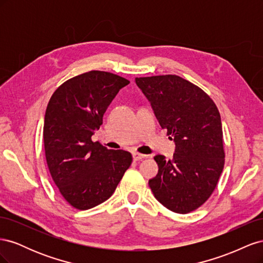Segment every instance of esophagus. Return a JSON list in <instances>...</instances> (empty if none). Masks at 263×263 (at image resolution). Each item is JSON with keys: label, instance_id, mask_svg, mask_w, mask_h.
I'll use <instances>...</instances> for the list:
<instances>
[{"label": "esophagus", "instance_id": "1", "mask_svg": "<svg viewBox=\"0 0 263 263\" xmlns=\"http://www.w3.org/2000/svg\"><path fill=\"white\" fill-rule=\"evenodd\" d=\"M133 158L135 161H138V160H142V159L147 158L146 155H142V154H139V153H134L133 154Z\"/></svg>", "mask_w": 263, "mask_h": 263}]
</instances>
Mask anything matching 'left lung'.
<instances>
[{"label":"left lung","instance_id":"8db88e82","mask_svg":"<svg viewBox=\"0 0 263 263\" xmlns=\"http://www.w3.org/2000/svg\"><path fill=\"white\" fill-rule=\"evenodd\" d=\"M159 124L176 141L171 160L158 155L149 186L164 208L187 214L209 200L225 164L218 108L201 87L176 74L136 78Z\"/></svg>","mask_w":263,"mask_h":263}]
</instances>
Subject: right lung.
I'll return each instance as SVG.
<instances>
[{
    "mask_svg": "<svg viewBox=\"0 0 263 263\" xmlns=\"http://www.w3.org/2000/svg\"><path fill=\"white\" fill-rule=\"evenodd\" d=\"M128 83L117 74L92 70L63 82L47 105V165L60 194L77 210L105 202L133 162L128 151L107 149L91 139L110 102Z\"/></svg>",
    "mask_w": 263,
    "mask_h": 263,
    "instance_id": "add662e5",
    "label": "right lung"
}]
</instances>
